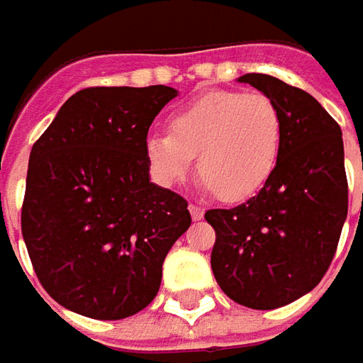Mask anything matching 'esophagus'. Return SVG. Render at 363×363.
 Listing matches in <instances>:
<instances>
[{
	"label": "esophagus",
	"instance_id": "obj_1",
	"mask_svg": "<svg viewBox=\"0 0 363 363\" xmlns=\"http://www.w3.org/2000/svg\"><path fill=\"white\" fill-rule=\"evenodd\" d=\"M189 214H191V220H202L203 218V208L202 206H196V203H189Z\"/></svg>",
	"mask_w": 363,
	"mask_h": 363
}]
</instances>
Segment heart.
<instances>
[{
    "label": "heart",
    "mask_w": 363,
    "mask_h": 363,
    "mask_svg": "<svg viewBox=\"0 0 363 363\" xmlns=\"http://www.w3.org/2000/svg\"><path fill=\"white\" fill-rule=\"evenodd\" d=\"M281 145L283 119L267 94L210 91L172 113L167 133L147 137L145 157L157 182L174 186L198 155L203 188L236 202L269 182Z\"/></svg>",
    "instance_id": "b5f03b06"
}]
</instances>
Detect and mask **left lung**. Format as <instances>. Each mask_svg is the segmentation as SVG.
I'll return each mask as SVG.
<instances>
[{
  "instance_id": "8db88e82",
  "label": "left lung",
  "mask_w": 363,
  "mask_h": 363,
  "mask_svg": "<svg viewBox=\"0 0 363 363\" xmlns=\"http://www.w3.org/2000/svg\"><path fill=\"white\" fill-rule=\"evenodd\" d=\"M238 80L277 105L283 145L257 196L206 212L216 232L210 262L232 301L277 309L319 285L337 250L347 216L342 129L309 92L257 72Z\"/></svg>"
}]
</instances>
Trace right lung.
<instances>
[{
  "mask_svg": "<svg viewBox=\"0 0 363 363\" xmlns=\"http://www.w3.org/2000/svg\"><path fill=\"white\" fill-rule=\"evenodd\" d=\"M177 91L91 86L72 94L30 153L21 234L40 285L92 319L145 309L188 230V202L149 182L147 133Z\"/></svg>",
  "mask_w": 363,
  "mask_h": 363,
  "instance_id": "right-lung-1",
  "label": "right lung"
}]
</instances>
